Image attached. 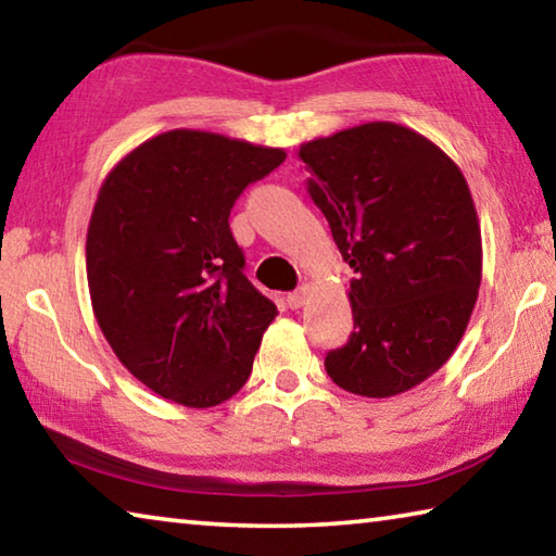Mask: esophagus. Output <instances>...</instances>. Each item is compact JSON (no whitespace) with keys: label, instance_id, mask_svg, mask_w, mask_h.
<instances>
[{"label":"esophagus","instance_id":"1","mask_svg":"<svg viewBox=\"0 0 556 556\" xmlns=\"http://www.w3.org/2000/svg\"><path fill=\"white\" fill-rule=\"evenodd\" d=\"M312 291H314V287L308 285V281H306V285H301V287L294 291V294H289V306H291V308H301V306H304L306 301H308V296H312Z\"/></svg>","mask_w":556,"mask_h":556}]
</instances>
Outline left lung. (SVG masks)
I'll return each mask as SVG.
<instances>
[{
    "mask_svg": "<svg viewBox=\"0 0 556 556\" xmlns=\"http://www.w3.org/2000/svg\"><path fill=\"white\" fill-rule=\"evenodd\" d=\"M299 159L357 275L348 291L353 333L326 355V372L363 397L417 388L456 351L481 287V225L464 174L394 122L312 139Z\"/></svg>",
    "mask_w": 556,
    "mask_h": 556,
    "instance_id": "8db88e82",
    "label": "left lung"
}]
</instances>
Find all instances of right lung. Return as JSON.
Segmentation results:
<instances>
[{
    "label": "right lung",
    "mask_w": 556,
    "mask_h": 556,
    "mask_svg": "<svg viewBox=\"0 0 556 556\" xmlns=\"http://www.w3.org/2000/svg\"><path fill=\"white\" fill-rule=\"evenodd\" d=\"M285 149L201 129L156 135L117 162L90 215L92 312L119 363L184 407L230 400L277 306L242 275L230 208Z\"/></svg>",
    "instance_id": "add662e5"
}]
</instances>
